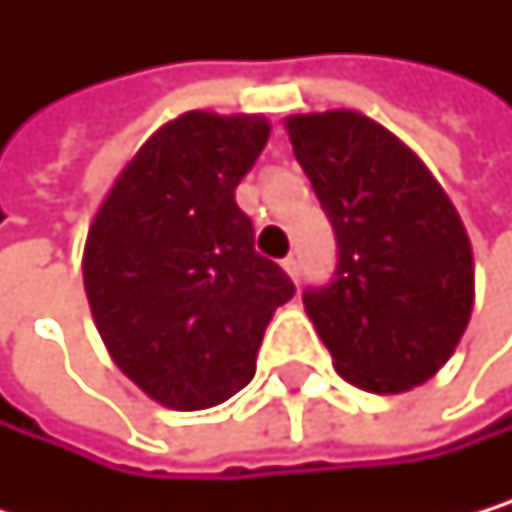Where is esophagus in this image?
Segmentation results:
<instances>
[{
	"label": "esophagus",
	"mask_w": 512,
	"mask_h": 512,
	"mask_svg": "<svg viewBox=\"0 0 512 512\" xmlns=\"http://www.w3.org/2000/svg\"><path fill=\"white\" fill-rule=\"evenodd\" d=\"M282 270L294 279V282H298L301 279V261L298 258H294V254H288V258L282 261Z\"/></svg>",
	"instance_id": "obj_1"
}]
</instances>
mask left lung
Returning a JSON list of instances; mask_svg holds the SVG:
<instances>
[{
  "instance_id": "left-lung-1",
  "label": "left lung",
  "mask_w": 512,
  "mask_h": 512,
  "mask_svg": "<svg viewBox=\"0 0 512 512\" xmlns=\"http://www.w3.org/2000/svg\"><path fill=\"white\" fill-rule=\"evenodd\" d=\"M285 131L338 239L334 279L304 291L338 375L368 393L430 381L473 313V248L455 205L362 113L288 116Z\"/></svg>"
}]
</instances>
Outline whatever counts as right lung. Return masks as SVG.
<instances>
[{
    "label": "right lung",
    "mask_w": 512,
    "mask_h": 512,
    "mask_svg": "<svg viewBox=\"0 0 512 512\" xmlns=\"http://www.w3.org/2000/svg\"><path fill=\"white\" fill-rule=\"evenodd\" d=\"M270 137L264 116L193 110L162 125L97 208L82 279L113 362L150 399L199 411L239 393L288 273L254 251L236 187Z\"/></svg>",
    "instance_id": "add662e5"
}]
</instances>
